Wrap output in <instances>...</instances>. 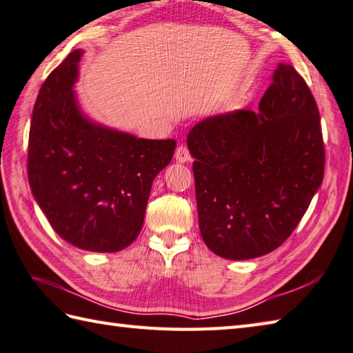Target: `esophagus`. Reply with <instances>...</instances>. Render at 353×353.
Wrapping results in <instances>:
<instances>
[{
  "label": "esophagus",
  "mask_w": 353,
  "mask_h": 353,
  "mask_svg": "<svg viewBox=\"0 0 353 353\" xmlns=\"http://www.w3.org/2000/svg\"><path fill=\"white\" fill-rule=\"evenodd\" d=\"M175 159H176L178 163H188V161H190L189 149L185 148V145H178L176 150H175Z\"/></svg>",
  "instance_id": "34e87169"
}]
</instances>
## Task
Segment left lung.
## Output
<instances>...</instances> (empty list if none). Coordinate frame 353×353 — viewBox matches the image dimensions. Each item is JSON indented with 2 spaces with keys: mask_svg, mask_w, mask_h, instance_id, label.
<instances>
[{
  "mask_svg": "<svg viewBox=\"0 0 353 353\" xmlns=\"http://www.w3.org/2000/svg\"><path fill=\"white\" fill-rule=\"evenodd\" d=\"M199 232L225 259H250L290 236L323 183L320 112L290 64L280 63L259 112L232 110L190 129Z\"/></svg>",
  "mask_w": 353,
  "mask_h": 353,
  "instance_id": "8db88e82",
  "label": "left lung"
}]
</instances>
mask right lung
I'll list each match as a JSON object with an SVG mask.
<instances>
[{
  "instance_id": "right-lung-1",
  "label": "right lung",
  "mask_w": 353,
  "mask_h": 353,
  "mask_svg": "<svg viewBox=\"0 0 353 353\" xmlns=\"http://www.w3.org/2000/svg\"><path fill=\"white\" fill-rule=\"evenodd\" d=\"M84 50L75 49L39 89L29 134L32 195L53 230L78 249L110 254L141 232L155 176L175 139L137 138L92 119L73 90Z\"/></svg>"
}]
</instances>
